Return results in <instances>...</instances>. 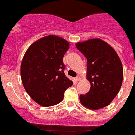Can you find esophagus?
<instances>
[{
  "label": "esophagus",
  "instance_id": "esophagus-1",
  "mask_svg": "<svg viewBox=\"0 0 135 135\" xmlns=\"http://www.w3.org/2000/svg\"><path fill=\"white\" fill-rule=\"evenodd\" d=\"M75 79H76L77 81H79V80H80V79H81V77H80V75H78V76L76 77V78H75Z\"/></svg>",
  "mask_w": 135,
  "mask_h": 135
}]
</instances>
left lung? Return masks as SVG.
<instances>
[{"instance_id": "1", "label": "left lung", "mask_w": 135, "mask_h": 135, "mask_svg": "<svg viewBox=\"0 0 135 135\" xmlns=\"http://www.w3.org/2000/svg\"><path fill=\"white\" fill-rule=\"evenodd\" d=\"M75 46L87 59L86 78L90 83L89 92L80 95V102L91 110L108 106L123 81V66L118 55L111 46L99 38L78 42Z\"/></svg>"}]
</instances>
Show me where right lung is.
Masks as SVG:
<instances>
[{
  "instance_id": "obj_1",
  "label": "right lung",
  "mask_w": 135,
  "mask_h": 135,
  "mask_svg": "<svg viewBox=\"0 0 135 135\" xmlns=\"http://www.w3.org/2000/svg\"><path fill=\"white\" fill-rule=\"evenodd\" d=\"M69 48L64 38L50 35L33 42L24 55L20 75L24 88L37 104L51 106L61 102L73 81L64 73L63 57Z\"/></svg>"
}]
</instances>
